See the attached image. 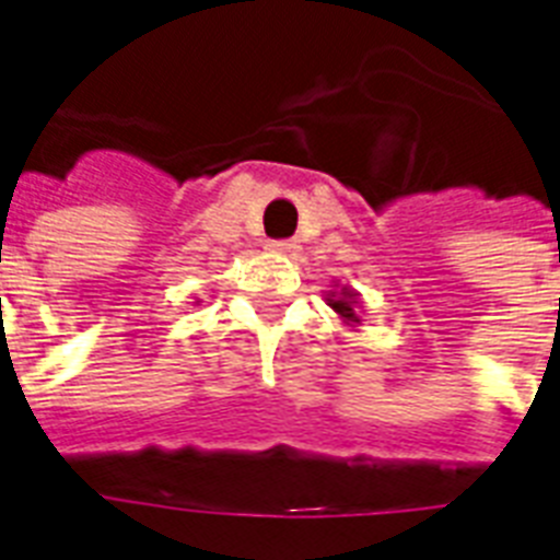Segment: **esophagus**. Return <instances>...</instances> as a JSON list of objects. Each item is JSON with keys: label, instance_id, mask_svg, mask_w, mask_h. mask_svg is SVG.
Instances as JSON below:
<instances>
[{"label": "esophagus", "instance_id": "obj_1", "mask_svg": "<svg viewBox=\"0 0 560 560\" xmlns=\"http://www.w3.org/2000/svg\"><path fill=\"white\" fill-rule=\"evenodd\" d=\"M269 248H272L276 255H296V248H300V245L293 243V240H281V243H272Z\"/></svg>", "mask_w": 560, "mask_h": 560}]
</instances>
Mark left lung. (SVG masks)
I'll return each mask as SVG.
<instances>
[{"mask_svg": "<svg viewBox=\"0 0 560 560\" xmlns=\"http://www.w3.org/2000/svg\"><path fill=\"white\" fill-rule=\"evenodd\" d=\"M327 305L341 317V324L348 327H360V293L353 291L351 284H332V291H327Z\"/></svg>", "mask_w": 560, "mask_h": 560, "instance_id": "1", "label": "left lung"}]
</instances>
